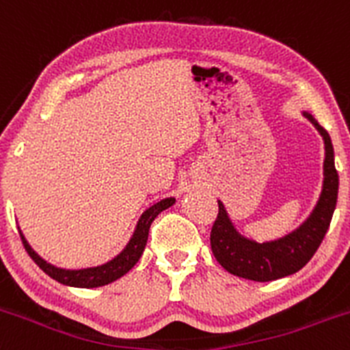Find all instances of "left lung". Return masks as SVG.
I'll list each match as a JSON object with an SVG mask.
<instances>
[{
	"mask_svg": "<svg viewBox=\"0 0 350 350\" xmlns=\"http://www.w3.org/2000/svg\"><path fill=\"white\" fill-rule=\"evenodd\" d=\"M303 116L317 127L325 143L323 187L320 199L299 228L286 237L264 243H257L238 233L223 202L217 200L219 213L211 230V248L221 267L226 269L230 274L257 282H269L291 275L310 262L330 226L338 193L334 146L328 133L314 120V117L308 112H303Z\"/></svg>",
	"mask_w": 350,
	"mask_h": 350,
	"instance_id": "obj_1",
	"label": "left lung"
}]
</instances>
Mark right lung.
Masks as SVG:
<instances>
[{
  "label": "right lung",
  "instance_id": "right-lung-1",
  "mask_svg": "<svg viewBox=\"0 0 350 350\" xmlns=\"http://www.w3.org/2000/svg\"><path fill=\"white\" fill-rule=\"evenodd\" d=\"M174 204H175V197H167V199L153 204L150 209L144 211L143 216H141L139 221H137L136 230H134L133 237H131L129 243L126 245V248H124L116 258H112V260L107 262V264L98 265V267L76 269V271L56 267V265L46 262L39 254L33 252V248L30 247L29 241L25 240L22 231H20V237H22L23 247H25L27 254L32 257V260L36 262V264L39 265L47 275L56 279L57 282H61V284L64 286H72V288H100V286L110 284V282L122 278L124 274H127V272L137 264V260H139L141 255H143L144 247H146L151 223H153L154 217H157L161 211L168 209V207L174 206Z\"/></svg>",
  "mask_w": 350,
  "mask_h": 350
}]
</instances>
